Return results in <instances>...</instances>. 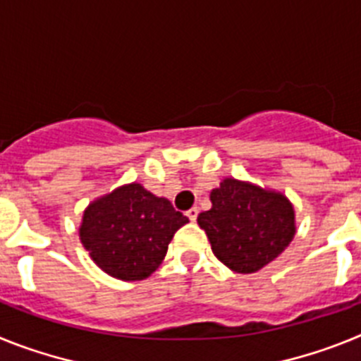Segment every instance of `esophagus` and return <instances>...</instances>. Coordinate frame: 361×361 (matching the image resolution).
Listing matches in <instances>:
<instances>
[{
	"label": "esophagus",
	"instance_id": "1",
	"mask_svg": "<svg viewBox=\"0 0 361 361\" xmlns=\"http://www.w3.org/2000/svg\"><path fill=\"white\" fill-rule=\"evenodd\" d=\"M186 215H188V219L191 220V222H195V220H197V215H199V209H197V208H191V209H188V212H186Z\"/></svg>",
	"mask_w": 361,
	"mask_h": 361
}]
</instances>
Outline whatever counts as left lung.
Segmentation results:
<instances>
[{"label":"left lung","mask_w":361,"mask_h":361,"mask_svg":"<svg viewBox=\"0 0 361 361\" xmlns=\"http://www.w3.org/2000/svg\"><path fill=\"white\" fill-rule=\"evenodd\" d=\"M212 209L197 219L213 255L235 273H255L275 260L295 237V212L288 199L237 178L212 191Z\"/></svg>","instance_id":"obj_1"}]
</instances>
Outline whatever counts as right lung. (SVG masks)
Wrapping results in <instances>:
<instances>
[{
  "instance_id": "right-lung-1",
  "label": "right lung",
  "mask_w": 361,
  "mask_h": 361,
  "mask_svg": "<svg viewBox=\"0 0 361 361\" xmlns=\"http://www.w3.org/2000/svg\"><path fill=\"white\" fill-rule=\"evenodd\" d=\"M186 222L188 216L175 212L170 200L133 183L92 202L79 237L104 273L142 280L161 266L175 231Z\"/></svg>"
}]
</instances>
